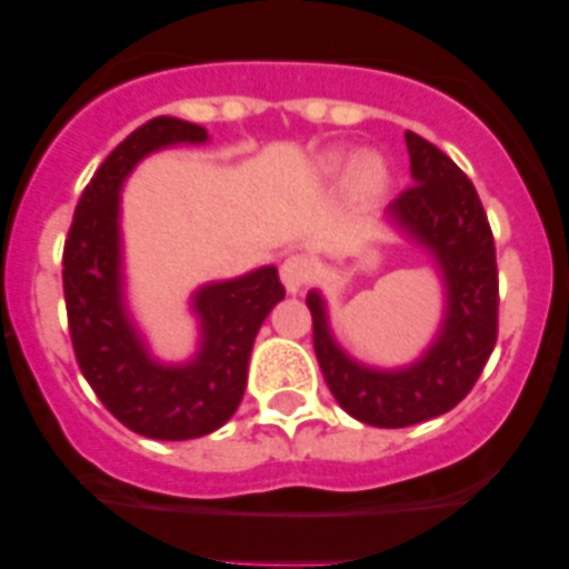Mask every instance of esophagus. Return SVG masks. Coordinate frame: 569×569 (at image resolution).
<instances>
[{
  "label": "esophagus",
  "instance_id": "esophagus-1",
  "mask_svg": "<svg viewBox=\"0 0 569 569\" xmlns=\"http://www.w3.org/2000/svg\"><path fill=\"white\" fill-rule=\"evenodd\" d=\"M313 274H317V261L311 256H302V252H295V256L280 263V278H283V286L291 295H297L302 286L311 283Z\"/></svg>",
  "mask_w": 569,
  "mask_h": 569
}]
</instances>
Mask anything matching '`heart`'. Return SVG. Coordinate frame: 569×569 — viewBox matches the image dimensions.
<instances>
[{"mask_svg": "<svg viewBox=\"0 0 569 569\" xmlns=\"http://www.w3.org/2000/svg\"><path fill=\"white\" fill-rule=\"evenodd\" d=\"M347 164L349 159L343 157V153H330V157H325V168L332 170V173L343 170ZM352 187L363 194L380 192V189L386 187V164L377 157H369V153L360 157L352 168Z\"/></svg>", "mask_w": 569, "mask_h": 569, "instance_id": "heart-1", "label": "heart"}]
</instances>
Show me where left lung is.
Listing matches in <instances>:
<instances>
[{"instance_id":"1","label":"left lung","mask_w":569,"mask_h":569,"mask_svg":"<svg viewBox=\"0 0 569 569\" xmlns=\"http://www.w3.org/2000/svg\"><path fill=\"white\" fill-rule=\"evenodd\" d=\"M412 183L388 214L438 261L446 319L432 347L407 369H369L330 336L325 300L308 295L313 349L327 388L358 421L382 429L429 421L457 407L479 380L498 338V267L490 222L470 178L438 146L405 131Z\"/></svg>"}]
</instances>
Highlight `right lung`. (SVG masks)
Returning a JSON list of instances; mask_svg holds the SVG:
<instances>
[{
  "mask_svg": "<svg viewBox=\"0 0 569 569\" xmlns=\"http://www.w3.org/2000/svg\"><path fill=\"white\" fill-rule=\"evenodd\" d=\"M206 140L203 126L168 114L131 131L84 187L62 250V291L79 369L123 427L153 440L200 438L237 412L258 327L286 297L274 267L203 286L192 300L200 349L181 366L153 360L131 325L120 274V187L151 151Z\"/></svg>",
  "mask_w": 569,
  "mask_h": 569,
  "instance_id": "add662e5",
  "label": "right lung"
}]
</instances>
